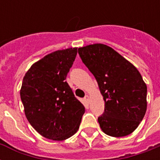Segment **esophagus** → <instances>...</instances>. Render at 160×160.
<instances>
[{
  "mask_svg": "<svg viewBox=\"0 0 160 160\" xmlns=\"http://www.w3.org/2000/svg\"><path fill=\"white\" fill-rule=\"evenodd\" d=\"M84 99H85V101H86V102L89 103V100H90V96H89V95H85Z\"/></svg>",
  "mask_w": 160,
  "mask_h": 160,
  "instance_id": "1",
  "label": "esophagus"
}]
</instances>
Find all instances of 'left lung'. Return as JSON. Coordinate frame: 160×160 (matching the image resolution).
<instances>
[{"label":"left lung","instance_id":"left-lung-1","mask_svg":"<svg viewBox=\"0 0 160 160\" xmlns=\"http://www.w3.org/2000/svg\"><path fill=\"white\" fill-rule=\"evenodd\" d=\"M78 53L95 76L105 100V112L98 118L102 131L112 137L131 134L147 109V86L139 70L104 44L80 47Z\"/></svg>","mask_w":160,"mask_h":160}]
</instances>
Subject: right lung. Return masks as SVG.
Instances as JSON below:
<instances>
[{
	"mask_svg": "<svg viewBox=\"0 0 160 160\" xmlns=\"http://www.w3.org/2000/svg\"><path fill=\"white\" fill-rule=\"evenodd\" d=\"M77 48L54 51L26 73L21 99L31 126L46 139L61 141L77 132L85 107L65 81Z\"/></svg>",
	"mask_w": 160,
	"mask_h": 160,
	"instance_id": "obj_1",
	"label": "right lung"
}]
</instances>
